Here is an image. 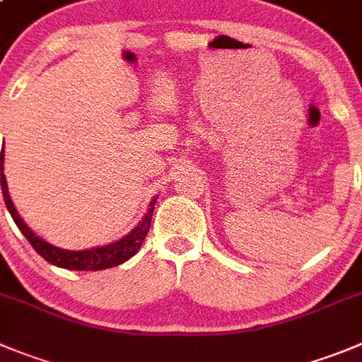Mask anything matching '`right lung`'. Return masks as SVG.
Listing matches in <instances>:
<instances>
[{
	"mask_svg": "<svg viewBox=\"0 0 362 362\" xmlns=\"http://www.w3.org/2000/svg\"><path fill=\"white\" fill-rule=\"evenodd\" d=\"M3 161H5V149L0 154V181H1V192L3 199H5V204L8 213L12 215L13 222L19 227V230L26 236V240L30 242V245L37 250V254L44 257L46 261H49L51 264L60 268H67V270H83V272H98V270H106V268L117 267V264H122L124 261L132 259L136 252L142 247L146 235L149 233L151 220H153L154 213V204H156L158 197H154L149 202V209H147L146 216L133 227L126 236H122L120 240L108 243V245L94 247V249H85V250H67L60 249V247H54L51 243H47L46 240H42L40 236H37L32 229H30L24 220L21 218V215L17 213L16 206H13L12 199H10L8 187H6V177L3 174L5 167H3Z\"/></svg>",
	"mask_w": 362,
	"mask_h": 362,
	"instance_id": "right-lung-1",
	"label": "right lung"
}]
</instances>
